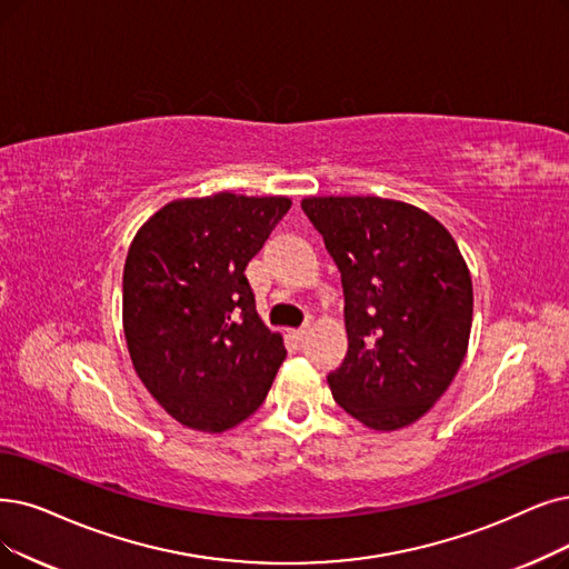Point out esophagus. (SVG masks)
<instances>
[{"instance_id":"1","label":"esophagus","mask_w":569,"mask_h":569,"mask_svg":"<svg viewBox=\"0 0 569 569\" xmlns=\"http://www.w3.org/2000/svg\"><path fill=\"white\" fill-rule=\"evenodd\" d=\"M308 333H310V329L308 327H303V329H297V331H291V338H297L299 343H303V340L308 338Z\"/></svg>"}]
</instances>
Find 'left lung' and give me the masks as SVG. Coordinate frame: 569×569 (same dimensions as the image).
Returning <instances> with one entry per match:
<instances>
[{
  "instance_id": "8db88e82",
  "label": "left lung",
  "mask_w": 569,
  "mask_h": 569,
  "mask_svg": "<svg viewBox=\"0 0 569 569\" xmlns=\"http://www.w3.org/2000/svg\"><path fill=\"white\" fill-rule=\"evenodd\" d=\"M346 293L348 355L329 373L336 403L361 425L395 431L420 420L467 355L473 289L446 226L378 196H310Z\"/></svg>"
}]
</instances>
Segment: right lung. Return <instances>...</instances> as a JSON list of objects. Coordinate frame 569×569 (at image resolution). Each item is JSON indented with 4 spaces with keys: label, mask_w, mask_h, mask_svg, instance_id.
Wrapping results in <instances>:
<instances>
[{
    "label": "right lung",
    "mask_w": 569,
    "mask_h": 569,
    "mask_svg": "<svg viewBox=\"0 0 569 569\" xmlns=\"http://www.w3.org/2000/svg\"><path fill=\"white\" fill-rule=\"evenodd\" d=\"M287 196L177 198L134 233L123 268V333L151 397L184 427L221 435L263 403L287 357L257 312L244 268Z\"/></svg>",
    "instance_id": "1"
}]
</instances>
